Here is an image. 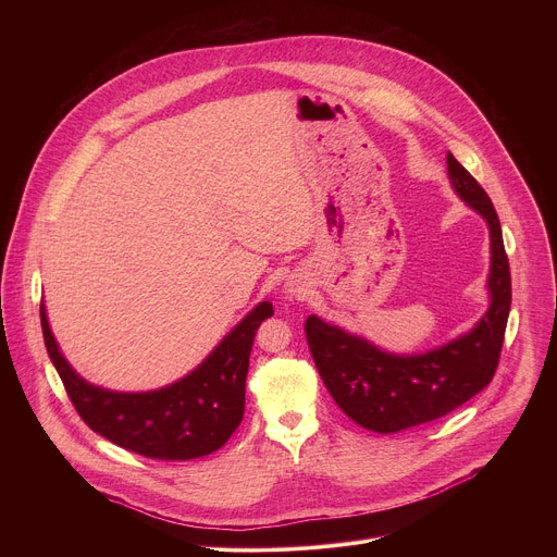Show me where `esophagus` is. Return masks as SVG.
Returning a JSON list of instances; mask_svg holds the SVG:
<instances>
[{
	"label": "esophagus",
	"instance_id": "esophagus-1",
	"mask_svg": "<svg viewBox=\"0 0 557 557\" xmlns=\"http://www.w3.org/2000/svg\"><path fill=\"white\" fill-rule=\"evenodd\" d=\"M288 293L295 295V297H301V295H306V288H301V286H297V284H290V286H288Z\"/></svg>",
	"mask_w": 557,
	"mask_h": 557
}]
</instances>
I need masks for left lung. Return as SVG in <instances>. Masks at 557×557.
Wrapping results in <instances>:
<instances>
[{
	"label": "left lung",
	"mask_w": 557,
	"mask_h": 557,
	"mask_svg": "<svg viewBox=\"0 0 557 557\" xmlns=\"http://www.w3.org/2000/svg\"><path fill=\"white\" fill-rule=\"evenodd\" d=\"M447 176L454 191L490 226L492 304L469 333L423 355H392L363 337L322 322L306 320V342L335 404L357 425L392 434L456 410L479 394L496 374L507 317L511 273L503 228L487 191L447 151Z\"/></svg>",
	"instance_id": "1"
}]
</instances>
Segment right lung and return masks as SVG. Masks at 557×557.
Returning <instances> with one entry per match:
<instances>
[{"instance_id":"right-lung-1","label":"right lung","mask_w":557,"mask_h":557,"mask_svg":"<svg viewBox=\"0 0 557 557\" xmlns=\"http://www.w3.org/2000/svg\"><path fill=\"white\" fill-rule=\"evenodd\" d=\"M273 314L260 301L187 376L149 392H114L78 376L61 355L41 304V331L74 410L119 447L156 460H189L220 449L245 414V383L256 331Z\"/></svg>"}]
</instances>
